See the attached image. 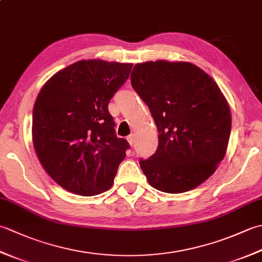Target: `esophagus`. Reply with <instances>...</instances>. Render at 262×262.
Returning <instances> with one entry per match:
<instances>
[{"instance_id": "1", "label": "esophagus", "mask_w": 262, "mask_h": 262, "mask_svg": "<svg viewBox=\"0 0 262 262\" xmlns=\"http://www.w3.org/2000/svg\"><path fill=\"white\" fill-rule=\"evenodd\" d=\"M135 140H136V137H135V135L134 134H130L129 136L127 137V141H128V143L130 144V145L133 146L135 144Z\"/></svg>"}]
</instances>
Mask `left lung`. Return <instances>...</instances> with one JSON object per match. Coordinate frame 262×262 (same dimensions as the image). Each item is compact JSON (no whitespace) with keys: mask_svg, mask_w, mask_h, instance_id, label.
I'll return each instance as SVG.
<instances>
[{"mask_svg":"<svg viewBox=\"0 0 262 262\" xmlns=\"http://www.w3.org/2000/svg\"><path fill=\"white\" fill-rule=\"evenodd\" d=\"M130 81L158 127L157 152L140 160L149 185L168 193L202 185L224 159L231 134L219 85L196 65L168 60L136 64Z\"/></svg>","mask_w":262,"mask_h":262,"instance_id":"left-lung-1","label":"left lung"}]
</instances>
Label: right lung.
<instances>
[{
  "mask_svg": "<svg viewBox=\"0 0 262 262\" xmlns=\"http://www.w3.org/2000/svg\"><path fill=\"white\" fill-rule=\"evenodd\" d=\"M133 64L79 60L41 88L33 105L32 142L42 168L62 188L94 196L113 186L129 144L117 137L108 104Z\"/></svg>",
  "mask_w": 262,
  "mask_h": 262,
  "instance_id": "add662e5",
  "label": "right lung"
}]
</instances>
